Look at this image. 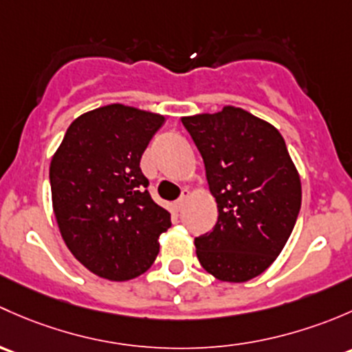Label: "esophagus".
I'll use <instances>...</instances> for the list:
<instances>
[{
  "label": "esophagus",
  "instance_id": "esophagus-1",
  "mask_svg": "<svg viewBox=\"0 0 352 352\" xmlns=\"http://www.w3.org/2000/svg\"><path fill=\"white\" fill-rule=\"evenodd\" d=\"M188 197H190V190H186V188H184V190L181 191V197L177 198L176 203H175V206H176L177 210H181V208H183V205H184V203H186Z\"/></svg>",
  "mask_w": 352,
  "mask_h": 352
}]
</instances>
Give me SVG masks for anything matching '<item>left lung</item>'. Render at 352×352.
<instances>
[{
  "instance_id": "1",
  "label": "left lung",
  "mask_w": 352,
  "mask_h": 352,
  "mask_svg": "<svg viewBox=\"0 0 352 352\" xmlns=\"http://www.w3.org/2000/svg\"><path fill=\"white\" fill-rule=\"evenodd\" d=\"M217 200L215 227L195 239L198 261L222 281L259 276L283 251L302 205L281 133L241 108L181 118Z\"/></svg>"
}]
</instances>
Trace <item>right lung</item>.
<instances>
[{"label":"right lung","instance_id":"1","mask_svg":"<svg viewBox=\"0 0 352 352\" xmlns=\"http://www.w3.org/2000/svg\"><path fill=\"white\" fill-rule=\"evenodd\" d=\"M164 117L123 104L69 125L50 162L52 205L64 242L91 273L125 281L159 254L171 215L151 198L140 157Z\"/></svg>","mask_w":352,"mask_h":352}]
</instances>
